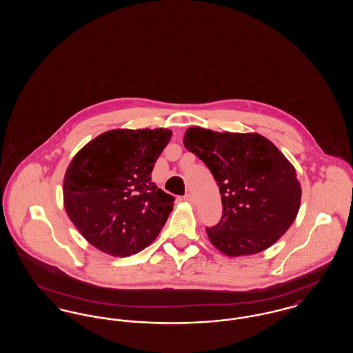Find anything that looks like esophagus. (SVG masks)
I'll list each match as a JSON object with an SVG mask.
<instances>
[{"label": "esophagus", "mask_w": 353, "mask_h": 353, "mask_svg": "<svg viewBox=\"0 0 353 353\" xmlns=\"http://www.w3.org/2000/svg\"><path fill=\"white\" fill-rule=\"evenodd\" d=\"M184 200L186 202H189V203H194V197L190 194V193H188V194H185Z\"/></svg>", "instance_id": "34e87169"}]
</instances>
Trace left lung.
Returning a JSON list of instances; mask_svg holds the SVG:
<instances>
[{
    "instance_id": "obj_1",
    "label": "left lung",
    "mask_w": 353,
    "mask_h": 353,
    "mask_svg": "<svg viewBox=\"0 0 353 353\" xmlns=\"http://www.w3.org/2000/svg\"><path fill=\"white\" fill-rule=\"evenodd\" d=\"M184 145L219 185L222 217L206 233L219 252L256 254L285 234L299 212L302 189L295 168L270 140L190 127Z\"/></svg>"
}]
</instances>
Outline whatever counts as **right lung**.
Instances as JSON below:
<instances>
[{
	"mask_svg": "<svg viewBox=\"0 0 353 353\" xmlns=\"http://www.w3.org/2000/svg\"><path fill=\"white\" fill-rule=\"evenodd\" d=\"M169 130H114L75 154L63 180L68 216L101 252L128 256L159 235L174 197L152 181Z\"/></svg>",
	"mask_w": 353,
	"mask_h": 353,
	"instance_id": "1",
	"label": "right lung"
}]
</instances>
